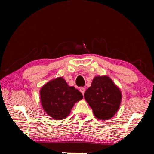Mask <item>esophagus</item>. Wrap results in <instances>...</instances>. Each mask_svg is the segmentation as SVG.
<instances>
[{"label":"esophagus","instance_id":"34e87169","mask_svg":"<svg viewBox=\"0 0 154 154\" xmlns=\"http://www.w3.org/2000/svg\"><path fill=\"white\" fill-rule=\"evenodd\" d=\"M80 92H82V94L83 95L84 94V92H85V88H83V87H82V88H80Z\"/></svg>","mask_w":154,"mask_h":154}]
</instances>
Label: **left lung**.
<instances>
[{"instance_id": "obj_1", "label": "left lung", "mask_w": 154, "mask_h": 154, "mask_svg": "<svg viewBox=\"0 0 154 154\" xmlns=\"http://www.w3.org/2000/svg\"><path fill=\"white\" fill-rule=\"evenodd\" d=\"M84 97L95 117L104 121L110 119L117 112L122 95L119 88L109 76H97L86 90Z\"/></svg>"}]
</instances>
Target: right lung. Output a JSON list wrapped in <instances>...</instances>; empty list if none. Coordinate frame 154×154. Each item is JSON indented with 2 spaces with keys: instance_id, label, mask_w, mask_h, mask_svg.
Wrapping results in <instances>:
<instances>
[{
  "instance_id": "add662e5",
  "label": "right lung",
  "mask_w": 154,
  "mask_h": 154,
  "mask_svg": "<svg viewBox=\"0 0 154 154\" xmlns=\"http://www.w3.org/2000/svg\"><path fill=\"white\" fill-rule=\"evenodd\" d=\"M41 103L47 114L54 119L66 118L76 102L83 98L82 93L69 86L62 77L52 80L40 91Z\"/></svg>"
}]
</instances>
